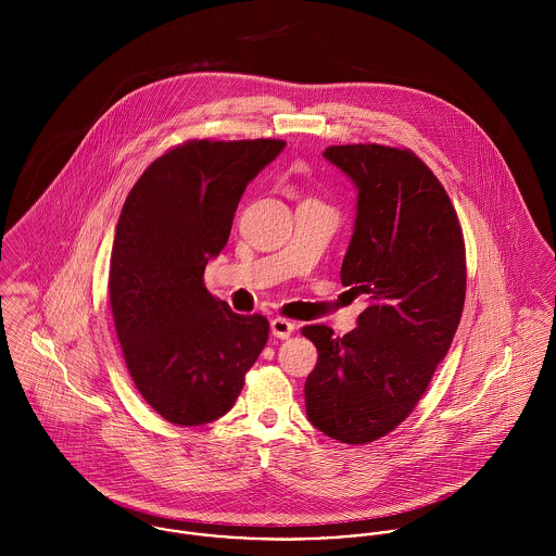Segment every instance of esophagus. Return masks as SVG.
Instances as JSON below:
<instances>
[{"label":"esophagus","mask_w":556,"mask_h":556,"mask_svg":"<svg viewBox=\"0 0 556 556\" xmlns=\"http://www.w3.org/2000/svg\"><path fill=\"white\" fill-rule=\"evenodd\" d=\"M269 327H271V336H276L280 340H287L293 333V329H295V325L291 320L282 317L271 318Z\"/></svg>","instance_id":"34e87169"}]
</instances>
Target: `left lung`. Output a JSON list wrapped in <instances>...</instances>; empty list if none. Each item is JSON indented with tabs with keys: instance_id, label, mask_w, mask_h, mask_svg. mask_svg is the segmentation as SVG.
Segmentation results:
<instances>
[{
	"instance_id": "obj_1",
	"label": "left lung",
	"mask_w": 556,
	"mask_h": 556,
	"mask_svg": "<svg viewBox=\"0 0 556 556\" xmlns=\"http://www.w3.org/2000/svg\"><path fill=\"white\" fill-rule=\"evenodd\" d=\"M323 159L357 190L340 280L368 308L342 338L302 329L318 351L306 415L323 434L362 445L408 417L447 355L465 308V241L445 188L413 152L359 143Z\"/></svg>"
}]
</instances>
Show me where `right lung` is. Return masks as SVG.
Returning <instances> with one entry per match:
<instances>
[{
	"label": "right lung",
	"instance_id": "1",
	"mask_svg": "<svg viewBox=\"0 0 556 556\" xmlns=\"http://www.w3.org/2000/svg\"><path fill=\"white\" fill-rule=\"evenodd\" d=\"M285 146L188 141L154 160L122 207L109 269L115 331L139 394L170 424L229 413L267 342V318L236 315L203 274L245 186Z\"/></svg>",
	"mask_w": 556,
	"mask_h": 556
}]
</instances>
